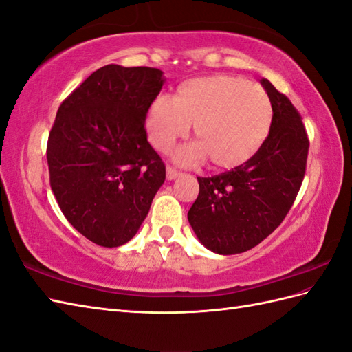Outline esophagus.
<instances>
[{"label": "esophagus", "mask_w": 352, "mask_h": 352, "mask_svg": "<svg viewBox=\"0 0 352 352\" xmlns=\"http://www.w3.org/2000/svg\"><path fill=\"white\" fill-rule=\"evenodd\" d=\"M178 175H180V170H177L175 168H172V166H168V169H166L168 180H174V178H177Z\"/></svg>", "instance_id": "esophagus-1"}]
</instances>
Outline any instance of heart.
<instances>
[{"label": "heart", "instance_id": "b5f03b06", "mask_svg": "<svg viewBox=\"0 0 352 352\" xmlns=\"http://www.w3.org/2000/svg\"><path fill=\"white\" fill-rule=\"evenodd\" d=\"M274 109L263 87L233 76L184 81L175 94L157 96L148 109L146 129L153 145L169 153L192 125L197 142L177 153L182 164L206 159L214 168L233 169L251 160L269 136Z\"/></svg>", "mask_w": 352, "mask_h": 352}]
</instances>
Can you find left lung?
Here are the masks:
<instances>
[{
  "label": "left lung",
  "instance_id": "1",
  "mask_svg": "<svg viewBox=\"0 0 352 352\" xmlns=\"http://www.w3.org/2000/svg\"><path fill=\"white\" fill-rule=\"evenodd\" d=\"M274 118L251 160L213 177H198L199 193L188 213L206 248L222 256L245 252L272 233L294 206L305 175L309 138L300 111L266 78Z\"/></svg>",
  "mask_w": 352,
  "mask_h": 352
}]
</instances>
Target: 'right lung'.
I'll use <instances>...</instances> for the list:
<instances>
[{
  "instance_id": "obj_1",
  "label": "right lung",
  "mask_w": 352,
  "mask_h": 352,
  "mask_svg": "<svg viewBox=\"0 0 352 352\" xmlns=\"http://www.w3.org/2000/svg\"><path fill=\"white\" fill-rule=\"evenodd\" d=\"M162 74L102 66L57 110L47 145L51 189L71 226L100 246H121L138 233L166 178L145 129Z\"/></svg>"
}]
</instances>
